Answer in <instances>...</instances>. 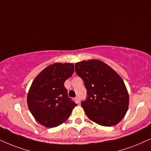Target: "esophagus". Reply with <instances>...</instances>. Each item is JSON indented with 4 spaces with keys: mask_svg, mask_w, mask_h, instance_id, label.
<instances>
[{
    "mask_svg": "<svg viewBox=\"0 0 151 151\" xmlns=\"http://www.w3.org/2000/svg\"><path fill=\"white\" fill-rule=\"evenodd\" d=\"M75 99H76V101H77V104H79L80 102V99H79V96H77L75 97Z\"/></svg>",
    "mask_w": 151,
    "mask_h": 151,
    "instance_id": "obj_1",
    "label": "esophagus"
}]
</instances>
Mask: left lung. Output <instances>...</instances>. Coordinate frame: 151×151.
I'll list each match as a JSON object with an SVG mask.
<instances>
[{
    "label": "left lung",
    "instance_id": "1",
    "mask_svg": "<svg viewBox=\"0 0 151 151\" xmlns=\"http://www.w3.org/2000/svg\"><path fill=\"white\" fill-rule=\"evenodd\" d=\"M75 71L87 90V98L81 102V106L88 117L104 126L119 123L129 104L127 89L119 74L96 59L78 62Z\"/></svg>",
    "mask_w": 151,
    "mask_h": 151
}]
</instances>
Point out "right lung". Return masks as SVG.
<instances>
[{
	"label": "right lung",
	"instance_id": "right-lung-1",
	"mask_svg": "<svg viewBox=\"0 0 151 151\" xmlns=\"http://www.w3.org/2000/svg\"><path fill=\"white\" fill-rule=\"evenodd\" d=\"M74 72L72 63L50 65L38 74L27 94L28 108L35 119L47 128L59 126L77 106L68 97L64 83Z\"/></svg>",
	"mask_w": 151,
	"mask_h": 151
}]
</instances>
